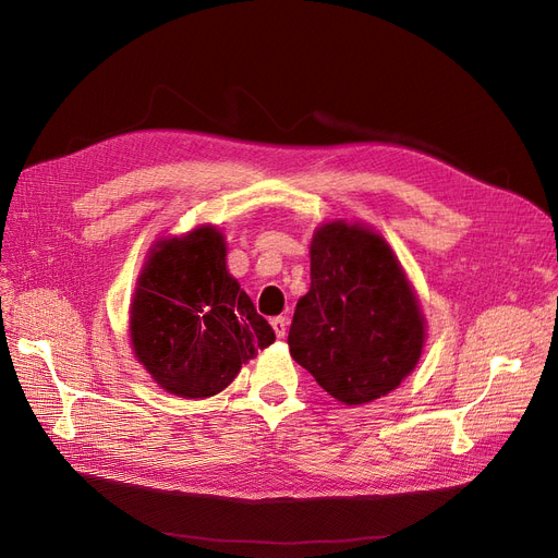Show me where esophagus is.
I'll use <instances>...</instances> for the list:
<instances>
[{"label":"esophagus","instance_id":"34e87169","mask_svg":"<svg viewBox=\"0 0 558 558\" xmlns=\"http://www.w3.org/2000/svg\"><path fill=\"white\" fill-rule=\"evenodd\" d=\"M271 328H274V332H276V337H284L287 335V319L284 317H274L271 319Z\"/></svg>","mask_w":558,"mask_h":558}]
</instances>
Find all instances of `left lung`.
<instances>
[{
    "mask_svg": "<svg viewBox=\"0 0 558 558\" xmlns=\"http://www.w3.org/2000/svg\"><path fill=\"white\" fill-rule=\"evenodd\" d=\"M289 353L347 405L369 403L415 369L424 319L383 236L326 223L310 246V292L296 303Z\"/></svg>",
    "mask_w": 558,
    "mask_h": 558,
    "instance_id": "8db88e82",
    "label": "left lung"
}]
</instances>
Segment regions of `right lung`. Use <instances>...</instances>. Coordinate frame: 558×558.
Segmentation results:
<instances>
[{
	"mask_svg": "<svg viewBox=\"0 0 558 558\" xmlns=\"http://www.w3.org/2000/svg\"><path fill=\"white\" fill-rule=\"evenodd\" d=\"M130 330L138 362L184 399L219 395L276 339L228 274L216 228L159 241L138 278Z\"/></svg>",
	"mask_w": 558,
	"mask_h": 558,
	"instance_id": "1",
	"label": "right lung"
}]
</instances>
